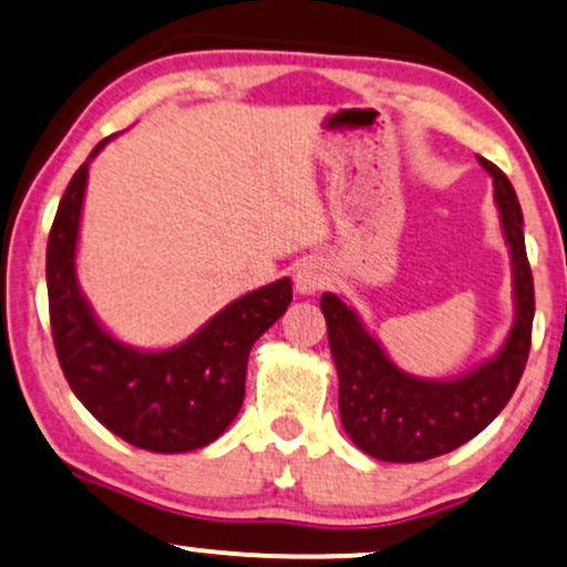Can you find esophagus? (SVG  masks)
<instances>
[{
  "mask_svg": "<svg viewBox=\"0 0 567 567\" xmlns=\"http://www.w3.org/2000/svg\"><path fill=\"white\" fill-rule=\"evenodd\" d=\"M330 282H332L330 269H327V264L319 261V258H309V261H303L301 266H298L296 290L303 292V296H311V292L324 290Z\"/></svg>",
  "mask_w": 567,
  "mask_h": 567,
  "instance_id": "esophagus-1",
  "label": "esophagus"
}]
</instances>
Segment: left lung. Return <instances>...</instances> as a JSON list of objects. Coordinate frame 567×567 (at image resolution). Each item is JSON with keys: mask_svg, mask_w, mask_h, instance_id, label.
Instances as JSON below:
<instances>
[{"mask_svg": "<svg viewBox=\"0 0 567 567\" xmlns=\"http://www.w3.org/2000/svg\"><path fill=\"white\" fill-rule=\"evenodd\" d=\"M494 179L504 237L515 269L517 319L499 357L460 380H420L385 357L359 317L332 292L322 296L330 351L340 380V420L364 454L383 462H425L475 439L513 399L530 351L534 277L525 256L523 210L499 166L481 158Z\"/></svg>", "mask_w": 567, "mask_h": 567, "instance_id": "obj_1", "label": "left lung"}]
</instances>
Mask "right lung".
Segmentation results:
<instances>
[{
	"mask_svg": "<svg viewBox=\"0 0 567 567\" xmlns=\"http://www.w3.org/2000/svg\"><path fill=\"white\" fill-rule=\"evenodd\" d=\"M86 174L89 163L73 174L47 243L52 340L68 385L107 431L136 449L179 454L208 446L240 412L248 353L290 306V279L231 301L176 349H126L97 324L76 285Z\"/></svg>",
	"mask_w": 567,
	"mask_h": 567,
	"instance_id": "right-lung-1",
	"label": "right lung"
}]
</instances>
